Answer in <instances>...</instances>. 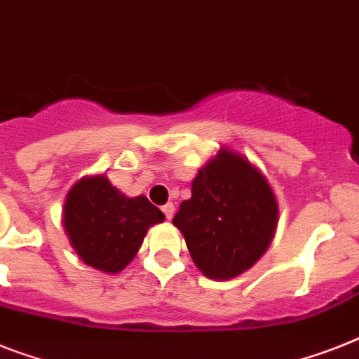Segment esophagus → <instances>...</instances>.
I'll list each match as a JSON object with an SVG mask.
<instances>
[{"instance_id":"34e87169","label":"esophagus","mask_w":359,"mask_h":359,"mask_svg":"<svg viewBox=\"0 0 359 359\" xmlns=\"http://www.w3.org/2000/svg\"><path fill=\"white\" fill-rule=\"evenodd\" d=\"M162 212H164L165 219H168V221H171V219H173V213H175V206L171 203L164 204V206H162Z\"/></svg>"}]
</instances>
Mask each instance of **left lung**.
<instances>
[{
	"instance_id": "1",
	"label": "left lung",
	"mask_w": 359,
	"mask_h": 359,
	"mask_svg": "<svg viewBox=\"0 0 359 359\" xmlns=\"http://www.w3.org/2000/svg\"><path fill=\"white\" fill-rule=\"evenodd\" d=\"M279 204L268 179L245 155L221 147L191 182L173 224L195 266L215 281L257 263L276 236Z\"/></svg>"
}]
</instances>
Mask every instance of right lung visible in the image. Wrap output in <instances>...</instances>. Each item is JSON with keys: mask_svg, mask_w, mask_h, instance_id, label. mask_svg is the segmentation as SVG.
I'll use <instances>...</instances> for the list:
<instances>
[{"mask_svg": "<svg viewBox=\"0 0 359 359\" xmlns=\"http://www.w3.org/2000/svg\"><path fill=\"white\" fill-rule=\"evenodd\" d=\"M164 213L147 197H128L105 173L87 175L69 189L63 204V230L87 266L118 273L135 259L151 226Z\"/></svg>", "mask_w": 359, "mask_h": 359, "instance_id": "1", "label": "right lung"}]
</instances>
